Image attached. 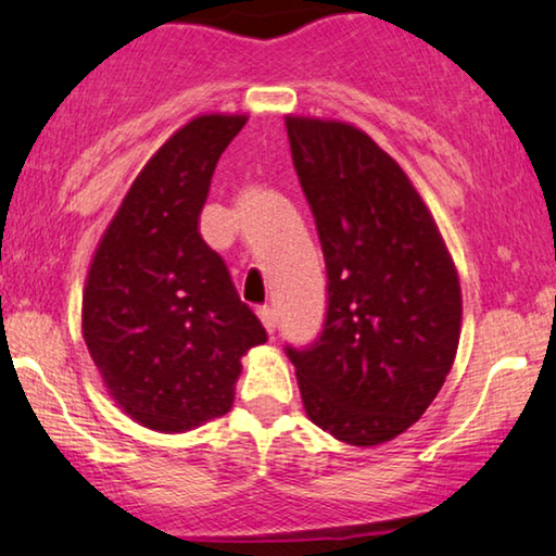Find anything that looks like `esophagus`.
Wrapping results in <instances>:
<instances>
[{
  "label": "esophagus",
  "mask_w": 556,
  "mask_h": 556,
  "mask_svg": "<svg viewBox=\"0 0 556 556\" xmlns=\"http://www.w3.org/2000/svg\"><path fill=\"white\" fill-rule=\"evenodd\" d=\"M256 317L262 319V325H264V329L269 331V334L277 329V314H275V309H271V306H260V309H256Z\"/></svg>",
  "instance_id": "obj_1"
}]
</instances>
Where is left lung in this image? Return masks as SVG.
I'll list each match as a JSON object with an SVG mask.
<instances>
[{
    "instance_id": "1",
    "label": "left lung",
    "mask_w": 556,
    "mask_h": 556,
    "mask_svg": "<svg viewBox=\"0 0 556 556\" xmlns=\"http://www.w3.org/2000/svg\"><path fill=\"white\" fill-rule=\"evenodd\" d=\"M289 147L327 264L325 329L287 346L314 425L354 446L407 432L450 375L462 289L437 222L369 135L287 117Z\"/></svg>"
}]
</instances>
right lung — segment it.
<instances>
[{
	"instance_id": "obj_1",
	"label": "right lung",
	"mask_w": 556,
	"mask_h": 556,
	"mask_svg": "<svg viewBox=\"0 0 556 556\" xmlns=\"http://www.w3.org/2000/svg\"><path fill=\"white\" fill-rule=\"evenodd\" d=\"M244 124V114H202L174 131L131 181L87 275V350L112 400L156 432L227 414L239 359L267 342L199 235L214 167Z\"/></svg>"
}]
</instances>
